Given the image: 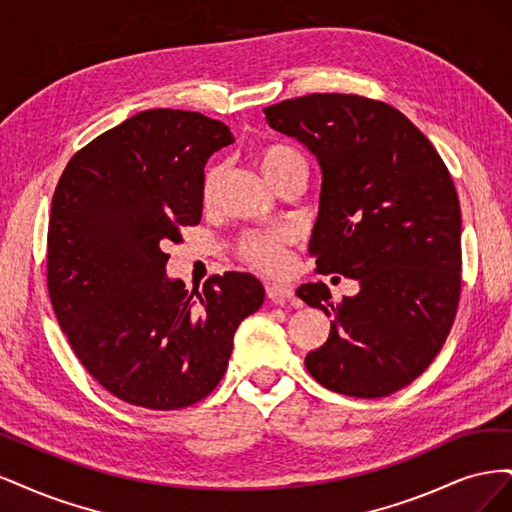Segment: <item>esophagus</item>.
Masks as SVG:
<instances>
[{
    "label": "esophagus",
    "instance_id": "obj_1",
    "mask_svg": "<svg viewBox=\"0 0 512 512\" xmlns=\"http://www.w3.org/2000/svg\"><path fill=\"white\" fill-rule=\"evenodd\" d=\"M267 297L275 305H284L294 299V292L290 286H284V284H267Z\"/></svg>",
    "mask_w": 512,
    "mask_h": 512
}]
</instances>
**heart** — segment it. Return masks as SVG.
Listing matches in <instances>:
<instances>
[{
  "mask_svg": "<svg viewBox=\"0 0 512 512\" xmlns=\"http://www.w3.org/2000/svg\"><path fill=\"white\" fill-rule=\"evenodd\" d=\"M256 164L265 179L275 185L284 175H288L292 168L303 164V158L297 151L288 145H269L256 153ZM220 188V170L213 168L207 173L203 185V200L205 205H213L218 198ZM286 243L288 235L284 232H247L239 241V254L262 271H280L286 262Z\"/></svg>",
  "mask_w": 512,
  "mask_h": 512,
  "instance_id": "1",
  "label": "heart"
}]
</instances>
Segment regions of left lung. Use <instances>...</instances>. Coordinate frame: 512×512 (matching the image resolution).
Returning a JSON list of instances; mask_svg holds the SVG:
<instances>
[{"mask_svg": "<svg viewBox=\"0 0 512 512\" xmlns=\"http://www.w3.org/2000/svg\"><path fill=\"white\" fill-rule=\"evenodd\" d=\"M267 123L312 153L320 207L309 254L320 273L359 282L331 301L322 282L297 297L331 320L305 356L324 389L386 397L416 380L453 327L461 290V211L448 168L397 108L361 96L312 94L265 108Z\"/></svg>", "mask_w": 512, "mask_h": 512, "instance_id": "left-lung-1", "label": "left lung"}]
</instances>
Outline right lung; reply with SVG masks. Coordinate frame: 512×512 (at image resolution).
<instances>
[{
  "instance_id": "obj_1",
  "label": "right lung",
  "mask_w": 512,
  "mask_h": 512,
  "mask_svg": "<svg viewBox=\"0 0 512 512\" xmlns=\"http://www.w3.org/2000/svg\"><path fill=\"white\" fill-rule=\"evenodd\" d=\"M235 143L200 113L151 108L74 153L53 194L49 294L61 331L108 393L147 410L205 399L232 337L265 301L252 273L203 292L166 277L164 245L203 215L205 164Z\"/></svg>"
}]
</instances>
